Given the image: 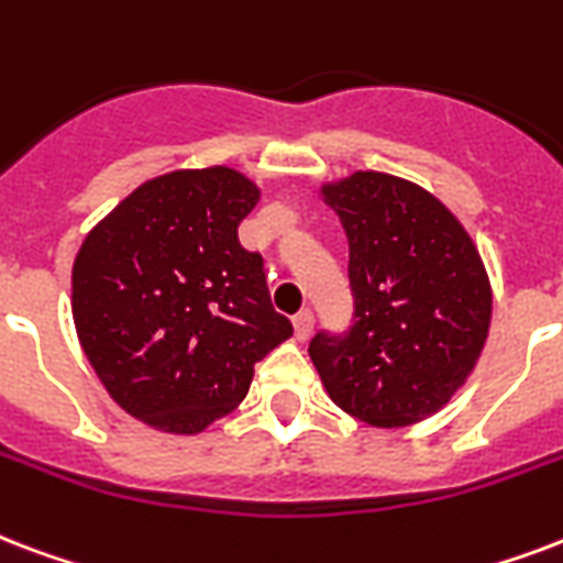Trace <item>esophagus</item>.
Returning a JSON list of instances; mask_svg holds the SVG:
<instances>
[{
    "label": "esophagus",
    "instance_id": "1",
    "mask_svg": "<svg viewBox=\"0 0 563 563\" xmlns=\"http://www.w3.org/2000/svg\"><path fill=\"white\" fill-rule=\"evenodd\" d=\"M295 336L300 339V342H307V339H310V333H312V312L310 310H300L298 316H295Z\"/></svg>",
    "mask_w": 563,
    "mask_h": 563
}]
</instances>
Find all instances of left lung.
Wrapping results in <instances>:
<instances>
[{
  "instance_id": "left-lung-1",
  "label": "left lung",
  "mask_w": 563,
  "mask_h": 563,
  "mask_svg": "<svg viewBox=\"0 0 563 563\" xmlns=\"http://www.w3.org/2000/svg\"><path fill=\"white\" fill-rule=\"evenodd\" d=\"M349 235L354 324L316 333L321 384L360 422L405 428L443 410L482 357L490 277L463 224L416 183L357 170L321 186Z\"/></svg>"
}]
</instances>
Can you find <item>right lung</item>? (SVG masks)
I'll list each match as a JSON object with an SVG mask.
<instances>
[{
	"label": "right lung",
	"mask_w": 563,
	"mask_h": 563,
	"mask_svg": "<svg viewBox=\"0 0 563 563\" xmlns=\"http://www.w3.org/2000/svg\"><path fill=\"white\" fill-rule=\"evenodd\" d=\"M256 183L214 165L147 179L85 235L73 263L81 351L126 413L200 434L247 396L253 366L291 336L263 256L239 224Z\"/></svg>",
	"instance_id": "right-lung-1"
}]
</instances>
